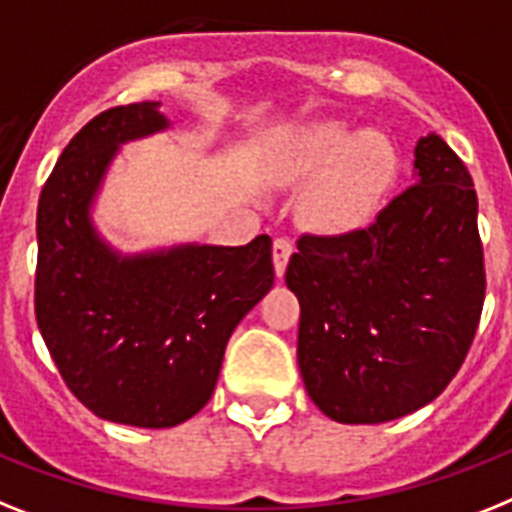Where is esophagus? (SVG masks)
Returning a JSON list of instances; mask_svg holds the SVG:
<instances>
[{
  "instance_id": "obj_1",
  "label": "esophagus",
  "mask_w": 512,
  "mask_h": 512,
  "mask_svg": "<svg viewBox=\"0 0 512 512\" xmlns=\"http://www.w3.org/2000/svg\"><path fill=\"white\" fill-rule=\"evenodd\" d=\"M290 256H293V243H290L287 238H274L272 259H274V272H277V277H282V274H285Z\"/></svg>"
}]
</instances>
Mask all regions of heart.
Masks as SVG:
<instances>
[{
  "label": "heart",
  "instance_id": "obj_1",
  "mask_svg": "<svg viewBox=\"0 0 512 512\" xmlns=\"http://www.w3.org/2000/svg\"><path fill=\"white\" fill-rule=\"evenodd\" d=\"M303 219L322 232L366 225L395 177V149L377 130H350L342 122H314L290 138L274 167L282 185L306 183Z\"/></svg>",
  "mask_w": 512,
  "mask_h": 512
}]
</instances>
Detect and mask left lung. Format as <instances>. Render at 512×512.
<instances>
[{"label":"left lung","instance_id":"left-lung-1","mask_svg":"<svg viewBox=\"0 0 512 512\" xmlns=\"http://www.w3.org/2000/svg\"><path fill=\"white\" fill-rule=\"evenodd\" d=\"M413 156V185L374 225L303 235L287 264L303 384L340 424H384L432 403L479 327L487 280L474 180L434 133Z\"/></svg>","mask_w":512,"mask_h":512}]
</instances>
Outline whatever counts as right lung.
Instances as JSON below:
<instances>
[{"mask_svg":"<svg viewBox=\"0 0 512 512\" xmlns=\"http://www.w3.org/2000/svg\"><path fill=\"white\" fill-rule=\"evenodd\" d=\"M159 101L101 112L67 143L36 214V322L75 398L114 424L167 429L217 387L240 319L274 285L272 238L248 246L120 253L94 225L109 164L128 141L162 133Z\"/></svg>","mask_w":512,"mask_h":512,"instance_id":"add662e5","label":"right lung"}]
</instances>
